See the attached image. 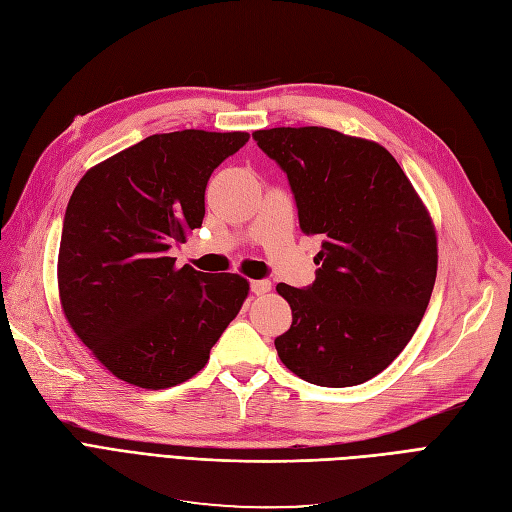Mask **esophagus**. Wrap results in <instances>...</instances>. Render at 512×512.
Returning a JSON list of instances; mask_svg holds the SVG:
<instances>
[{"label":"esophagus","mask_w":512,"mask_h":512,"mask_svg":"<svg viewBox=\"0 0 512 512\" xmlns=\"http://www.w3.org/2000/svg\"><path fill=\"white\" fill-rule=\"evenodd\" d=\"M250 288H252V292L256 294V297H260V294H267L271 290V282L269 280H254L250 284Z\"/></svg>","instance_id":"1"}]
</instances>
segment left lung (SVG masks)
Listing matches in <instances>:
<instances>
[{
    "label": "left lung",
    "instance_id": "obj_1",
    "mask_svg": "<svg viewBox=\"0 0 512 512\" xmlns=\"http://www.w3.org/2000/svg\"><path fill=\"white\" fill-rule=\"evenodd\" d=\"M252 136L286 173L301 230L322 239L314 284H277L292 309L277 354L312 384H363L397 359L429 305L438 271L429 213L378 143L318 126Z\"/></svg>",
    "mask_w": 512,
    "mask_h": 512
}]
</instances>
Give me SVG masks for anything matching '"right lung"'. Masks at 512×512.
<instances>
[{
  "label": "right lung",
  "instance_id": "obj_1",
  "mask_svg": "<svg viewBox=\"0 0 512 512\" xmlns=\"http://www.w3.org/2000/svg\"><path fill=\"white\" fill-rule=\"evenodd\" d=\"M247 132L153 134L89 168L61 228L57 284L81 342L119 380L160 391L196 376L250 284L175 267L205 218L211 173Z\"/></svg>",
  "mask_w": 512,
  "mask_h": 512
}]
</instances>
